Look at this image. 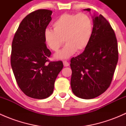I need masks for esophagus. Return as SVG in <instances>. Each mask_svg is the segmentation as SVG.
Masks as SVG:
<instances>
[{
	"label": "esophagus",
	"instance_id": "esophagus-1",
	"mask_svg": "<svg viewBox=\"0 0 126 126\" xmlns=\"http://www.w3.org/2000/svg\"><path fill=\"white\" fill-rule=\"evenodd\" d=\"M63 64H64V66H65V67L68 66L69 65V62H67V61H63Z\"/></svg>",
	"mask_w": 126,
	"mask_h": 126
}]
</instances>
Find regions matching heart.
Here are the masks:
<instances>
[{"label":"heart","instance_id":"heart-1","mask_svg":"<svg viewBox=\"0 0 126 126\" xmlns=\"http://www.w3.org/2000/svg\"><path fill=\"white\" fill-rule=\"evenodd\" d=\"M53 29H46L44 39L52 51L57 52L64 42L66 44L55 54L57 59H66L76 51L80 52L87 48L93 30L91 17L87 14L64 13L52 24Z\"/></svg>","mask_w":126,"mask_h":126}]
</instances>
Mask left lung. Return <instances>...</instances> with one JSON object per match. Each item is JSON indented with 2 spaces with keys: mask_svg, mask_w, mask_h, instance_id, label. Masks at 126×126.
<instances>
[{
  "mask_svg": "<svg viewBox=\"0 0 126 126\" xmlns=\"http://www.w3.org/2000/svg\"><path fill=\"white\" fill-rule=\"evenodd\" d=\"M84 10L90 11V9ZM118 60V43L113 29L100 15L93 19V30L84 51L71 59V87L85 99L95 98L110 87Z\"/></svg>",
  "mask_w": 126,
  "mask_h": 126,
  "instance_id": "1",
  "label": "left lung"
}]
</instances>
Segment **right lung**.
I'll use <instances>...</instances> for the list:
<instances>
[{
	"mask_svg": "<svg viewBox=\"0 0 126 126\" xmlns=\"http://www.w3.org/2000/svg\"><path fill=\"white\" fill-rule=\"evenodd\" d=\"M51 10L40 9L27 15L20 23L11 46V65L16 82L26 96L43 99L52 94L62 61L50 62L44 33L52 19Z\"/></svg>",
	"mask_w": 126,
	"mask_h": 126,
	"instance_id": "add662e5",
	"label": "right lung"
}]
</instances>
